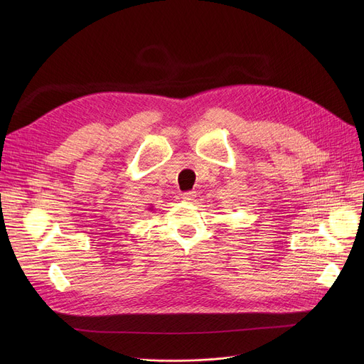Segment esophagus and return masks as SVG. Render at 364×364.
Segmentation results:
<instances>
[{"mask_svg": "<svg viewBox=\"0 0 364 364\" xmlns=\"http://www.w3.org/2000/svg\"><path fill=\"white\" fill-rule=\"evenodd\" d=\"M183 199L186 202H193L196 199V192H186V193H183Z\"/></svg>", "mask_w": 364, "mask_h": 364, "instance_id": "34e87169", "label": "esophagus"}]
</instances>
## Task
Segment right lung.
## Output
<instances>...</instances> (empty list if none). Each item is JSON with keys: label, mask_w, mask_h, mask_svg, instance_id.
<instances>
[{"label": "right lung", "mask_w": 364, "mask_h": 364, "mask_svg": "<svg viewBox=\"0 0 364 364\" xmlns=\"http://www.w3.org/2000/svg\"><path fill=\"white\" fill-rule=\"evenodd\" d=\"M149 209H153V206H150V208H149Z\"/></svg>", "instance_id": "1"}]
</instances>
